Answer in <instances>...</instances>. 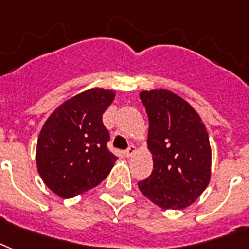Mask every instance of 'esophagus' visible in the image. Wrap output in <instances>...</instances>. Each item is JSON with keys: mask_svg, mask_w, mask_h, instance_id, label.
<instances>
[{"mask_svg": "<svg viewBox=\"0 0 249 249\" xmlns=\"http://www.w3.org/2000/svg\"><path fill=\"white\" fill-rule=\"evenodd\" d=\"M135 152H136V148L134 145H130L124 152V155H126V157H132L135 155Z\"/></svg>", "mask_w": 249, "mask_h": 249, "instance_id": "34e87169", "label": "esophagus"}]
</instances>
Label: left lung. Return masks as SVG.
<instances>
[{"instance_id": "8db88e82", "label": "left lung", "mask_w": 249, "mask_h": 249, "mask_svg": "<svg viewBox=\"0 0 249 249\" xmlns=\"http://www.w3.org/2000/svg\"><path fill=\"white\" fill-rule=\"evenodd\" d=\"M153 171L138 183L144 196L163 209H183L203 194L211 180L209 136L200 115L178 94L142 90Z\"/></svg>"}]
</instances>
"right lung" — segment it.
<instances>
[{"label":"right lung","mask_w":249,"mask_h":249,"mask_svg":"<svg viewBox=\"0 0 249 249\" xmlns=\"http://www.w3.org/2000/svg\"><path fill=\"white\" fill-rule=\"evenodd\" d=\"M114 92L92 88L59 105L44 123L37 139L36 163L46 186L63 198L103 182L117 161L107 149L109 131L103 114Z\"/></svg>","instance_id":"right-lung-1"}]
</instances>
